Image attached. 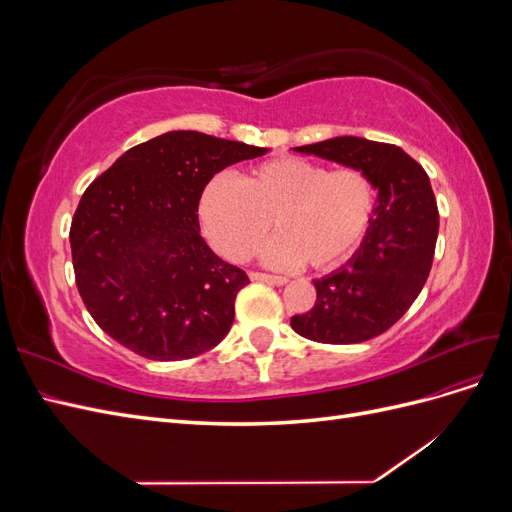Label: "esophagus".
<instances>
[{
  "label": "esophagus",
  "instance_id": "esophagus-1",
  "mask_svg": "<svg viewBox=\"0 0 512 512\" xmlns=\"http://www.w3.org/2000/svg\"><path fill=\"white\" fill-rule=\"evenodd\" d=\"M250 280L252 282H267V284H273V286H284L288 280L282 275H269V273H258V271H252L250 273Z\"/></svg>",
  "mask_w": 512,
  "mask_h": 512
}]
</instances>
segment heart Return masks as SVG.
Masks as SVG:
<instances>
[{
    "instance_id": "heart-1",
    "label": "heart",
    "mask_w": 512,
    "mask_h": 512,
    "mask_svg": "<svg viewBox=\"0 0 512 512\" xmlns=\"http://www.w3.org/2000/svg\"><path fill=\"white\" fill-rule=\"evenodd\" d=\"M376 211V185L361 168L303 158L252 166L239 181L215 175L198 198V220L213 250L226 260L260 258L269 267L333 269L365 239Z\"/></svg>"
}]
</instances>
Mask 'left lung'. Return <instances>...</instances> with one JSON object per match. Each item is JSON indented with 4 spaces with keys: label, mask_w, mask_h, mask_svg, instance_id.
Returning a JSON list of instances; mask_svg holds the SVG:
<instances>
[{
    "label": "left lung",
    "mask_w": 512,
    "mask_h": 512,
    "mask_svg": "<svg viewBox=\"0 0 512 512\" xmlns=\"http://www.w3.org/2000/svg\"><path fill=\"white\" fill-rule=\"evenodd\" d=\"M374 181L378 205L348 265L316 280V303L292 316L299 335L322 344H359L389 331L423 290L438 239V205L423 166L404 149L359 136L294 147Z\"/></svg>",
    "instance_id": "left-lung-1"
}]
</instances>
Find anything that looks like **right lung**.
Masks as SVG:
<instances>
[{"label":"right lung","mask_w":512,"mask_h":512,"mask_svg":"<svg viewBox=\"0 0 512 512\" xmlns=\"http://www.w3.org/2000/svg\"><path fill=\"white\" fill-rule=\"evenodd\" d=\"M267 153L175 130L128 149L89 185L70 226L76 288L115 342L151 361L220 344L250 284L200 237L198 198L222 168Z\"/></svg>","instance_id":"1"}]
</instances>
